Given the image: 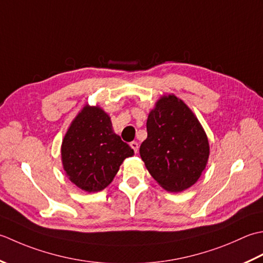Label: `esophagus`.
<instances>
[{
	"instance_id": "obj_1",
	"label": "esophagus",
	"mask_w": 263,
	"mask_h": 263,
	"mask_svg": "<svg viewBox=\"0 0 263 263\" xmlns=\"http://www.w3.org/2000/svg\"><path fill=\"white\" fill-rule=\"evenodd\" d=\"M130 147L134 149V152H135V153L138 152V143L137 142H132Z\"/></svg>"
}]
</instances>
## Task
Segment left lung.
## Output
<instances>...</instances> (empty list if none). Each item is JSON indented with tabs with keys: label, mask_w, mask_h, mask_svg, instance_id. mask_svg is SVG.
Wrapping results in <instances>:
<instances>
[{
	"label": "left lung",
	"mask_w": 263,
	"mask_h": 263,
	"mask_svg": "<svg viewBox=\"0 0 263 263\" xmlns=\"http://www.w3.org/2000/svg\"><path fill=\"white\" fill-rule=\"evenodd\" d=\"M146 129L139 154L158 184L174 193L194 185L206 167L210 146L189 106L174 94L161 96L148 114Z\"/></svg>",
	"instance_id": "left-lung-1"
}]
</instances>
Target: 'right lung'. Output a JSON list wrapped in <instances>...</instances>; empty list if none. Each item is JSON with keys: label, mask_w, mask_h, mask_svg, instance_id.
Instances as JSON below:
<instances>
[{"label": "right lung", "mask_w": 263, "mask_h": 263, "mask_svg": "<svg viewBox=\"0 0 263 263\" xmlns=\"http://www.w3.org/2000/svg\"><path fill=\"white\" fill-rule=\"evenodd\" d=\"M134 149L112 129L109 115L100 106L85 105L72 120L61 145L66 175L80 190L100 192L117 175Z\"/></svg>", "instance_id": "right-lung-1"}]
</instances>
